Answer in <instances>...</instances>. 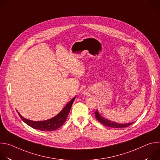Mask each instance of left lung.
<instances>
[{
  "label": "left lung",
  "mask_w": 160,
  "mask_h": 160,
  "mask_svg": "<svg viewBox=\"0 0 160 160\" xmlns=\"http://www.w3.org/2000/svg\"><path fill=\"white\" fill-rule=\"evenodd\" d=\"M95 115L96 117L97 118V120L102 125L107 126L108 127H111V128H124V127H127L130 125H131L132 124H133L134 122L132 123H124V124H120V123H115L112 122L110 120H108L107 119H105L104 118H103L102 117H101L99 113L98 112V111H96L95 112Z\"/></svg>",
  "instance_id": "8db88e82"
}]
</instances>
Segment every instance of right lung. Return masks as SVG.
Here are the masks:
<instances>
[{
  "label": "right lung",
  "mask_w": 160,
  "mask_h": 160,
  "mask_svg": "<svg viewBox=\"0 0 160 160\" xmlns=\"http://www.w3.org/2000/svg\"><path fill=\"white\" fill-rule=\"evenodd\" d=\"M75 97L73 98L70 101V102H68V104L63 108V109L58 114V115H57L54 118L48 120L42 121V122L31 121L26 118H24L22 116L20 115V114L18 112V113L22 121H23L25 123H27L28 125L30 126L31 127L35 129L40 130L41 131L54 130L59 128L61 126H62V124L65 122L68 115H69V112L70 111L73 101H75Z\"/></svg>",
  "instance_id": "obj_1"
}]
</instances>
